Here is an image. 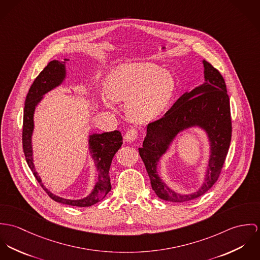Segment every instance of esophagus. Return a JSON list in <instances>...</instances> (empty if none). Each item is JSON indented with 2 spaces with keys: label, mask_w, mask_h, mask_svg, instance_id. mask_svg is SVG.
I'll use <instances>...</instances> for the list:
<instances>
[{
  "label": "esophagus",
  "mask_w": 260,
  "mask_h": 260,
  "mask_svg": "<svg viewBox=\"0 0 260 260\" xmlns=\"http://www.w3.org/2000/svg\"><path fill=\"white\" fill-rule=\"evenodd\" d=\"M138 136H139L138 132L136 129H134V128H131V129H128L126 132V134L124 136V140L127 143H133V142H135L138 139Z\"/></svg>",
  "instance_id": "34e87169"
}]
</instances>
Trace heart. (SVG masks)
<instances>
[{"mask_svg": "<svg viewBox=\"0 0 260 260\" xmlns=\"http://www.w3.org/2000/svg\"><path fill=\"white\" fill-rule=\"evenodd\" d=\"M106 90L114 101H127L126 114L134 121L145 122L166 110L174 92V81L169 72L154 63H123L109 75Z\"/></svg>", "mask_w": 260, "mask_h": 260, "instance_id": "obj_1", "label": "heart"}]
</instances>
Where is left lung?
<instances>
[{"label":"left lung","mask_w":260,"mask_h":260,"mask_svg":"<svg viewBox=\"0 0 260 260\" xmlns=\"http://www.w3.org/2000/svg\"><path fill=\"white\" fill-rule=\"evenodd\" d=\"M203 82L184 92L160 119L146 126L139 153L148 173L155 194L167 202H183L205 193L217 180L231 141L230 98L220 73L202 59ZM198 127L206 133L210 155L201 186L189 194L173 190L159 176L158 165L176 138L183 131Z\"/></svg>","instance_id":"1"}]
</instances>
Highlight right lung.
Returning <instances> with one entry per match:
<instances>
[{
  "label": "right lung",
  "mask_w": 260,
  "mask_h": 260,
  "mask_svg": "<svg viewBox=\"0 0 260 260\" xmlns=\"http://www.w3.org/2000/svg\"><path fill=\"white\" fill-rule=\"evenodd\" d=\"M70 60L64 58L63 61L52 60L48 66L40 73L37 79L34 81L31 87H29V92L25 101L24 109V125H23V148L29 169L34 173L35 177L42 185V187L47 191L49 197L55 202L63 203L72 206H90L96 202L102 201L111 190V180H110V168L112 160L122 144V137L120 132L114 131L110 133L103 134H89L88 152L93 160L98 176L95 178L94 184L90 192L87 197L80 200H69L53 193L48 189L42 181L41 176L36 170L34 164V151H32V134L35 129L34 116L36 108L44 100L45 94L54 88L59 87L63 84L68 77L66 62Z\"/></svg>",
  "instance_id": "1"
}]
</instances>
